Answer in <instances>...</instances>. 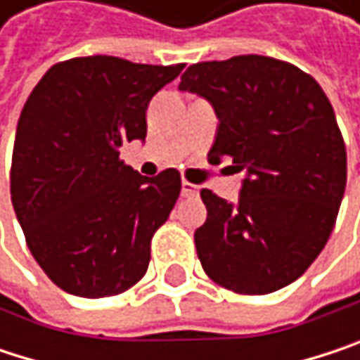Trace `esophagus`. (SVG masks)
Wrapping results in <instances>:
<instances>
[{"instance_id": "34e87169", "label": "esophagus", "mask_w": 360, "mask_h": 360, "mask_svg": "<svg viewBox=\"0 0 360 360\" xmlns=\"http://www.w3.org/2000/svg\"><path fill=\"white\" fill-rule=\"evenodd\" d=\"M181 195L183 198H195L198 195V187L193 183H189V181H183L181 183Z\"/></svg>"}]
</instances>
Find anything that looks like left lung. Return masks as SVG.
<instances>
[{
    "instance_id": "8db88e82",
    "label": "left lung",
    "mask_w": 360,
    "mask_h": 360,
    "mask_svg": "<svg viewBox=\"0 0 360 360\" xmlns=\"http://www.w3.org/2000/svg\"><path fill=\"white\" fill-rule=\"evenodd\" d=\"M179 89L217 110L208 160L227 156L248 173L238 204L200 191L204 273L244 296L285 288L325 248L346 189V146L325 91L298 66L256 53L191 64Z\"/></svg>"
}]
</instances>
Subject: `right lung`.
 Returning a JSON list of instances; mask_svg holds the SVG:
<instances>
[{
	"label": "right lung",
	"mask_w": 360,
	"mask_h": 360,
	"mask_svg": "<svg viewBox=\"0 0 360 360\" xmlns=\"http://www.w3.org/2000/svg\"><path fill=\"white\" fill-rule=\"evenodd\" d=\"M185 64L114 56L53 64L18 118L10 193L27 246L45 275L81 298L131 290L181 191L177 169L143 177L120 160L146 139V110Z\"/></svg>",
	"instance_id": "add662e5"
}]
</instances>
